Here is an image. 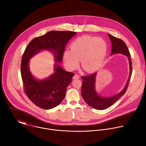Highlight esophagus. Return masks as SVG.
Here are the masks:
<instances>
[{
    "instance_id": "1",
    "label": "esophagus",
    "mask_w": 146,
    "mask_h": 146,
    "mask_svg": "<svg viewBox=\"0 0 146 146\" xmlns=\"http://www.w3.org/2000/svg\"><path fill=\"white\" fill-rule=\"evenodd\" d=\"M73 79H78L80 78V76L78 74H75L74 76H73Z\"/></svg>"
}]
</instances>
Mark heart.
<instances>
[{
    "label": "heart",
    "instance_id": "b5f03b06",
    "mask_svg": "<svg viewBox=\"0 0 146 146\" xmlns=\"http://www.w3.org/2000/svg\"><path fill=\"white\" fill-rule=\"evenodd\" d=\"M108 53V45L103 38L92 36H82L70 44V50L65 51L63 59L68 69L73 70L79 65L87 73L97 71L102 66Z\"/></svg>",
    "mask_w": 146,
    "mask_h": 146
}]
</instances>
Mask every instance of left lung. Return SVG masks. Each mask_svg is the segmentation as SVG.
Segmentation results:
<instances>
[{
  "label": "left lung",
  "instance_id": "8db88e82",
  "mask_svg": "<svg viewBox=\"0 0 146 146\" xmlns=\"http://www.w3.org/2000/svg\"><path fill=\"white\" fill-rule=\"evenodd\" d=\"M108 36L112 43L111 55L115 54H121L127 56L129 63L130 74L127 84L122 91L117 95L110 97H103L97 94L95 90L96 76L97 74L96 72L89 76L81 77L82 79L81 86V95L82 98L89 106L97 110H103L109 108L121 96L124 95L127 90L132 72V61L130 58L131 55L126 44L121 39L113 36L110 34H108Z\"/></svg>",
  "mask_w": 146,
  "mask_h": 146
}]
</instances>
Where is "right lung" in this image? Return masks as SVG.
Masks as SVG:
<instances>
[{"mask_svg":"<svg viewBox=\"0 0 146 146\" xmlns=\"http://www.w3.org/2000/svg\"><path fill=\"white\" fill-rule=\"evenodd\" d=\"M76 34L71 31H52L33 38L28 45L22 57L21 74L24 91L28 98L38 107L51 109L64 99L68 86L74 73L68 72L55 64L54 73L44 80H36L29 68V59L42 50L52 52L55 62L60 63L66 44Z\"/></svg>","mask_w":146,"mask_h":146,"instance_id":"right-lung-1","label":"right lung"}]
</instances>
